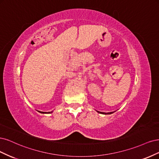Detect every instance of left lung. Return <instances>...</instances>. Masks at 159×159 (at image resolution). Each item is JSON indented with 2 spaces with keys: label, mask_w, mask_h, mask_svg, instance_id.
I'll list each match as a JSON object with an SVG mask.
<instances>
[{
  "label": "left lung",
  "mask_w": 159,
  "mask_h": 159,
  "mask_svg": "<svg viewBox=\"0 0 159 159\" xmlns=\"http://www.w3.org/2000/svg\"><path fill=\"white\" fill-rule=\"evenodd\" d=\"M97 112H98V113H99V114H105V115H106V114H113V113H114V112L116 111H111V112H107V113H106V112H102V111H97V110H96Z\"/></svg>",
  "instance_id": "8db88e82"
}]
</instances>
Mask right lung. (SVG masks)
Instances as JSON below:
<instances>
[{"mask_svg": "<svg viewBox=\"0 0 159 159\" xmlns=\"http://www.w3.org/2000/svg\"><path fill=\"white\" fill-rule=\"evenodd\" d=\"M39 113H42V114H51V113H52L53 111H49V112H44V111H38Z\"/></svg>", "mask_w": 159, "mask_h": 159, "instance_id": "right-lung-1", "label": "right lung"}]
</instances>
